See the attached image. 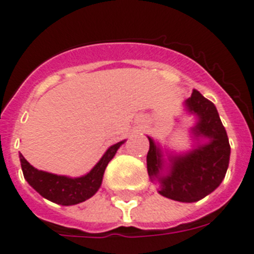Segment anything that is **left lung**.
Masks as SVG:
<instances>
[{"mask_svg": "<svg viewBox=\"0 0 254 254\" xmlns=\"http://www.w3.org/2000/svg\"><path fill=\"white\" fill-rule=\"evenodd\" d=\"M189 112L197 116L191 129L196 139L208 142L183 155H170L167 174H163L165 161L161 148L150 140L147 153V172L151 181L159 182V193L168 199L193 203L213 192L223 181L229 168L230 143L216 106L193 90L185 102Z\"/></svg>", "mask_w": 254, "mask_h": 254, "instance_id": "1", "label": "left lung"}]
</instances>
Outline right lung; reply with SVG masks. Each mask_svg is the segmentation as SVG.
Listing matches in <instances>:
<instances>
[{
    "label": "right lung",
    "mask_w": 254,
    "mask_h": 254,
    "mask_svg": "<svg viewBox=\"0 0 254 254\" xmlns=\"http://www.w3.org/2000/svg\"><path fill=\"white\" fill-rule=\"evenodd\" d=\"M123 142L111 146L102 159L99 160L93 169L87 174L78 178H69L65 176H57L48 172H42L33 168L31 164L24 159L22 153L20 164H22L23 176L25 181L31 185L45 199L50 200L53 203L61 205H74L82 203L85 200L90 199L97 192L102 185L104 170L108 163L114 159L115 153L120 148Z\"/></svg>",
    "instance_id": "1"
}]
</instances>
